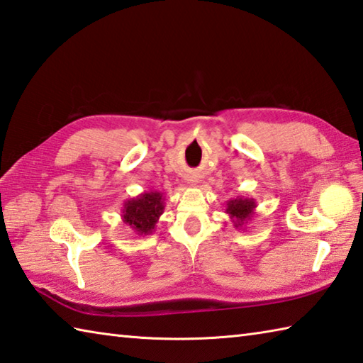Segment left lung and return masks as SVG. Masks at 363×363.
I'll use <instances>...</instances> for the list:
<instances>
[{
    "label": "left lung",
    "instance_id": "8db88e82",
    "mask_svg": "<svg viewBox=\"0 0 363 363\" xmlns=\"http://www.w3.org/2000/svg\"><path fill=\"white\" fill-rule=\"evenodd\" d=\"M257 203L255 199L246 196H237L234 199H229L225 202V211L228 213L234 228L238 230H245L246 224H248L256 215Z\"/></svg>",
    "mask_w": 363,
    "mask_h": 363
}]
</instances>
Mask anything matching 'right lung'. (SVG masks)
Listing matches in <instances>:
<instances>
[{
  "instance_id": "1",
  "label": "right lung",
  "mask_w": 363,
  "mask_h": 363,
  "mask_svg": "<svg viewBox=\"0 0 363 363\" xmlns=\"http://www.w3.org/2000/svg\"><path fill=\"white\" fill-rule=\"evenodd\" d=\"M166 197L160 191H143L123 203L121 220L135 237H147L155 232L160 216L164 213Z\"/></svg>"
}]
</instances>
